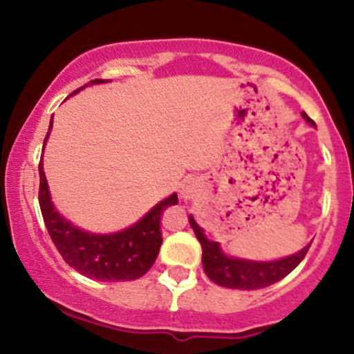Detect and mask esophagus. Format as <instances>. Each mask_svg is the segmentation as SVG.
I'll use <instances>...</instances> for the list:
<instances>
[{"label": "esophagus", "instance_id": "obj_1", "mask_svg": "<svg viewBox=\"0 0 354 354\" xmlns=\"http://www.w3.org/2000/svg\"><path fill=\"white\" fill-rule=\"evenodd\" d=\"M194 194V191H193V188H191V186H185V188L181 189V196L185 198V200H188V198H191Z\"/></svg>", "mask_w": 354, "mask_h": 354}]
</instances>
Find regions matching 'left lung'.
<instances>
[{
	"label": "left lung",
	"mask_w": 354,
	"mask_h": 354,
	"mask_svg": "<svg viewBox=\"0 0 354 354\" xmlns=\"http://www.w3.org/2000/svg\"><path fill=\"white\" fill-rule=\"evenodd\" d=\"M303 118L308 123L315 124L306 113H303ZM189 225L196 234L198 241L201 243L203 270H205L206 276L219 286L233 288V290H259V288H266L270 284L278 283L303 261L311 246L308 245L299 253L278 259V261H246V259L228 258V256L223 254L218 243L209 241L205 236V231L201 226H198L193 216H189Z\"/></svg>",
	"instance_id": "left-lung-1"
}]
</instances>
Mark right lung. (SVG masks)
I'll list each match as a JSON object with an SVG mask.
<instances>
[{"mask_svg": "<svg viewBox=\"0 0 354 354\" xmlns=\"http://www.w3.org/2000/svg\"><path fill=\"white\" fill-rule=\"evenodd\" d=\"M103 81L104 80H93L89 83L96 84L103 83ZM50 129L44 138V143L50 136ZM38 198L44 225H46L48 233L64 261L86 278L100 279V281H133V279L141 278L148 273L149 268L156 261L161 243H163L160 230L161 214L168 206L178 203L176 194H171L169 198L158 203L136 225L120 231V233H86V231L75 228L55 209L50 191H48L46 176L43 171V158L39 160Z\"/></svg>", "mask_w": 354, "mask_h": 354, "instance_id": "add662e5", "label": "right lung"}]
</instances>
